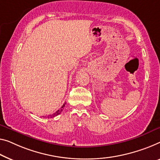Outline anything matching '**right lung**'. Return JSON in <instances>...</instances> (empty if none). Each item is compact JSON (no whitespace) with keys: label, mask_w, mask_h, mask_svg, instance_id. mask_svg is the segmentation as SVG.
Wrapping results in <instances>:
<instances>
[{"label":"right lung","mask_w":160,"mask_h":160,"mask_svg":"<svg viewBox=\"0 0 160 160\" xmlns=\"http://www.w3.org/2000/svg\"><path fill=\"white\" fill-rule=\"evenodd\" d=\"M65 104H66V103H64V104H63V106H62V108H61L60 109H59V110H58L57 111H56L55 113H53V114H52V115H49L48 116H47V118H52V117H54V116H57V115H59V114H60V113H61V112L62 111V108H64V107H65Z\"/></svg>","instance_id":"right-lung-1"}]
</instances>
